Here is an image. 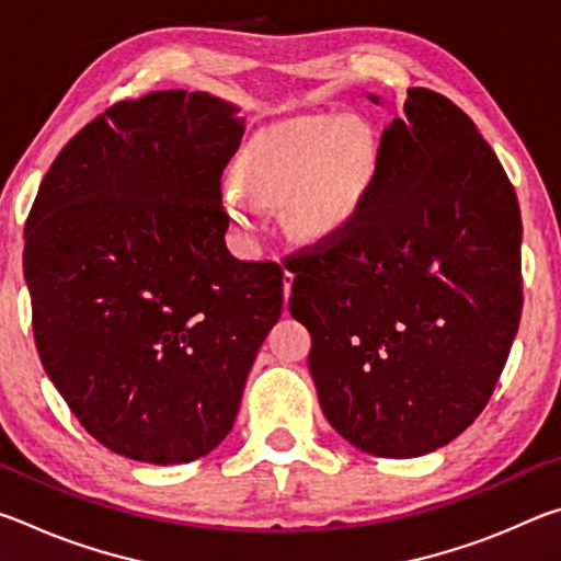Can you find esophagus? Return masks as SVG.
Masks as SVG:
<instances>
[{
	"mask_svg": "<svg viewBox=\"0 0 561 561\" xmlns=\"http://www.w3.org/2000/svg\"><path fill=\"white\" fill-rule=\"evenodd\" d=\"M282 282H284V301H287V299H289V294H291L294 274H291V272H284V277H282Z\"/></svg>",
	"mask_w": 561,
	"mask_h": 561,
	"instance_id": "obj_1",
	"label": "esophagus"
}]
</instances>
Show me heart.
<instances>
[{"label":"heart","instance_id":"b5f03b06","mask_svg":"<svg viewBox=\"0 0 561 561\" xmlns=\"http://www.w3.org/2000/svg\"><path fill=\"white\" fill-rule=\"evenodd\" d=\"M378 144L371 126L351 116H301L250 138L222 203L242 232L254 234L264 207L284 205L287 230L307 242L346 232L374 185Z\"/></svg>","mask_w":561,"mask_h":561}]
</instances>
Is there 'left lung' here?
Listing matches in <instances>:
<instances>
[{"label": "left lung", "instance_id": "1", "mask_svg": "<svg viewBox=\"0 0 561 561\" xmlns=\"http://www.w3.org/2000/svg\"><path fill=\"white\" fill-rule=\"evenodd\" d=\"M519 242L495 150L450 99L408 89L354 225L289 267V311L341 438L417 458L482 413L519 327Z\"/></svg>", "mask_w": 561, "mask_h": 561}]
</instances>
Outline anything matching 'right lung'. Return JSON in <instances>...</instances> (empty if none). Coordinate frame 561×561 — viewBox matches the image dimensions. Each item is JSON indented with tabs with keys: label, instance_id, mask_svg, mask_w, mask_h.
Segmentation results:
<instances>
[{
	"label": "right lung",
	"instance_id": "obj_1",
	"mask_svg": "<svg viewBox=\"0 0 561 561\" xmlns=\"http://www.w3.org/2000/svg\"><path fill=\"white\" fill-rule=\"evenodd\" d=\"M205 91L121 101L64 146L24 230L46 376L108 450L180 465L232 431L284 272L225 244L220 178L244 133Z\"/></svg>",
	"mask_w": 561,
	"mask_h": 561
}]
</instances>
